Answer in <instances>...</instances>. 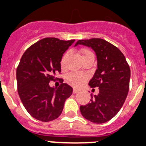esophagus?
Instances as JSON below:
<instances>
[{
    "mask_svg": "<svg viewBox=\"0 0 146 146\" xmlns=\"http://www.w3.org/2000/svg\"><path fill=\"white\" fill-rule=\"evenodd\" d=\"M79 92V90L76 89V88H74V89L73 90V94H76V93Z\"/></svg>",
    "mask_w": 146,
    "mask_h": 146,
    "instance_id": "obj_1",
    "label": "esophagus"
}]
</instances>
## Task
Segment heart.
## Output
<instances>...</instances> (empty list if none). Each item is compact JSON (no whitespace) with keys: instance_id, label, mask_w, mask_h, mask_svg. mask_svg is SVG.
Returning <instances> with one entry per match:
<instances>
[{"instance_id":"b5f03b06","label":"heart","mask_w":146,"mask_h":146,"mask_svg":"<svg viewBox=\"0 0 146 146\" xmlns=\"http://www.w3.org/2000/svg\"><path fill=\"white\" fill-rule=\"evenodd\" d=\"M80 54H81L83 59L88 58V57H94V54L92 53V52L90 51L88 49H82L80 51ZM66 57V55H65L61 60V66H62V69L65 66L64 63ZM86 79H87V77H86V76H84V74L73 72V73H70L68 74L67 76H66V82L73 87H80L85 82Z\"/></svg>"}]
</instances>
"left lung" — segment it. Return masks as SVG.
<instances>
[{"label":"left lung","instance_id":"left-lung-1","mask_svg":"<svg viewBox=\"0 0 146 146\" xmlns=\"http://www.w3.org/2000/svg\"><path fill=\"white\" fill-rule=\"evenodd\" d=\"M88 46L95 52L98 69L90 80V87H98L99 94L91 95L90 102L80 107L86 119L102 124L118 113L129 90L131 71L125 56L119 49L102 38L79 40L75 44Z\"/></svg>","mask_w":146,"mask_h":146}]
</instances>
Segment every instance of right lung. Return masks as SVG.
I'll return each mask as SVG.
<instances>
[{
    "mask_svg": "<svg viewBox=\"0 0 146 146\" xmlns=\"http://www.w3.org/2000/svg\"><path fill=\"white\" fill-rule=\"evenodd\" d=\"M75 40L46 38L33 44L21 56L16 71L18 92L27 111L35 119L47 122L61 114L73 88L62 83L49 86L61 72L62 55Z\"/></svg>",
    "mask_w": 146,
    "mask_h": 146,
    "instance_id": "obj_1",
    "label": "right lung"
}]
</instances>
